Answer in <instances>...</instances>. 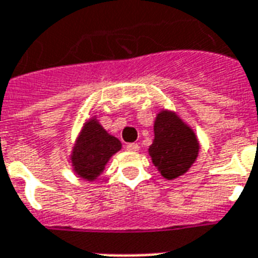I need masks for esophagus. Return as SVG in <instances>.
Returning a JSON list of instances; mask_svg holds the SVG:
<instances>
[{
	"label": "esophagus",
	"instance_id": "1",
	"mask_svg": "<svg viewBox=\"0 0 258 258\" xmlns=\"http://www.w3.org/2000/svg\"><path fill=\"white\" fill-rule=\"evenodd\" d=\"M126 149L131 150V152H137L140 149L139 144H135V142H132V144H127Z\"/></svg>",
	"mask_w": 258,
	"mask_h": 258
}]
</instances>
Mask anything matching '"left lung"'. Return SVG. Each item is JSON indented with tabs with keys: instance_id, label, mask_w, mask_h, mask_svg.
Instances as JSON below:
<instances>
[{
	"instance_id": "obj_1",
	"label": "left lung",
	"mask_w": 258,
	"mask_h": 258,
	"mask_svg": "<svg viewBox=\"0 0 258 258\" xmlns=\"http://www.w3.org/2000/svg\"><path fill=\"white\" fill-rule=\"evenodd\" d=\"M154 140L149 146L152 162L166 180L184 176L200 152L197 136L173 110L161 109L154 119Z\"/></svg>"
}]
</instances>
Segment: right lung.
<instances>
[{
	"instance_id": "obj_1",
	"label": "right lung",
	"mask_w": 258,
	"mask_h": 258,
	"mask_svg": "<svg viewBox=\"0 0 258 258\" xmlns=\"http://www.w3.org/2000/svg\"><path fill=\"white\" fill-rule=\"evenodd\" d=\"M121 148V141L108 133L96 116L90 117L82 125L71 153L73 172L84 180L96 181Z\"/></svg>"
}]
</instances>
